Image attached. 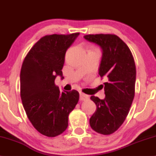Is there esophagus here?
Masks as SVG:
<instances>
[{
  "mask_svg": "<svg viewBox=\"0 0 156 156\" xmlns=\"http://www.w3.org/2000/svg\"><path fill=\"white\" fill-rule=\"evenodd\" d=\"M87 99H89L88 95H86L83 93L80 94V100H86Z\"/></svg>",
  "mask_w": 156,
  "mask_h": 156,
  "instance_id": "esophagus-1",
  "label": "esophagus"
}]
</instances>
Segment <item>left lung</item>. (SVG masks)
<instances>
[{
	"label": "left lung",
	"mask_w": 156,
	"mask_h": 156,
	"mask_svg": "<svg viewBox=\"0 0 156 156\" xmlns=\"http://www.w3.org/2000/svg\"><path fill=\"white\" fill-rule=\"evenodd\" d=\"M84 38L102 50L99 75L105 83V98L91 96L96 110L89 120L93 130L110 135L122 125L135 96L136 69L129 47L114 34H89Z\"/></svg>",
	"instance_id": "1"
}]
</instances>
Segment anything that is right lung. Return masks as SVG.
I'll return each instance as SVG.
<instances>
[{
    "instance_id": "obj_1",
    "label": "right lung",
    "mask_w": 156,
    "mask_h": 156,
    "mask_svg": "<svg viewBox=\"0 0 156 156\" xmlns=\"http://www.w3.org/2000/svg\"><path fill=\"white\" fill-rule=\"evenodd\" d=\"M79 33L41 38L28 52L20 70V98L27 117L39 133L55 137L68 126V117L79 100L76 90L60 92L55 84L66 51Z\"/></svg>"
}]
</instances>
